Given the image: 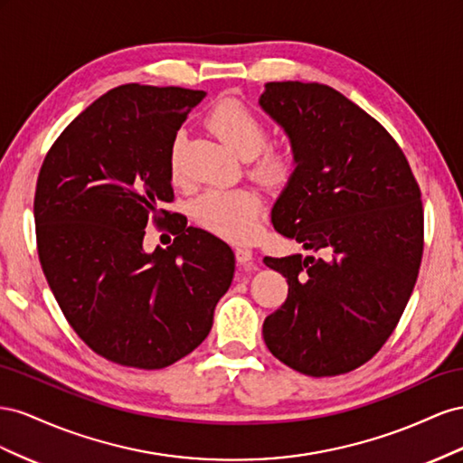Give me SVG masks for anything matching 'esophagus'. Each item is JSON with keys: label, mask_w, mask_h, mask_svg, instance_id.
Masks as SVG:
<instances>
[{"label": "esophagus", "mask_w": 463, "mask_h": 463, "mask_svg": "<svg viewBox=\"0 0 463 463\" xmlns=\"http://www.w3.org/2000/svg\"><path fill=\"white\" fill-rule=\"evenodd\" d=\"M234 256H236V261H239L241 266H244V268H248V269H256L252 250L239 246V248H234Z\"/></svg>", "instance_id": "obj_1"}]
</instances>
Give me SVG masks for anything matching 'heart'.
Instances as JSON below:
<instances>
[{
    "label": "heart",
    "mask_w": 463,
    "mask_h": 463,
    "mask_svg": "<svg viewBox=\"0 0 463 463\" xmlns=\"http://www.w3.org/2000/svg\"><path fill=\"white\" fill-rule=\"evenodd\" d=\"M207 124L234 153H239L242 158H252V173L258 180L269 186H281L293 175L297 165L293 147L290 145L263 147L268 139L266 124L242 100H221L209 112ZM184 137H186L184 131H178L170 143L168 165L173 178H180L182 175L180 153ZM261 211V197L250 188L211 190L197 197L194 203V215L207 231L234 242L254 239L260 231Z\"/></svg>",
    "instance_id": "obj_1"
}]
</instances>
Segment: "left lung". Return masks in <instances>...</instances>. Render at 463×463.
<instances>
[{"label": "left lung", "mask_w": 463, "mask_h": 463, "mask_svg": "<svg viewBox=\"0 0 463 463\" xmlns=\"http://www.w3.org/2000/svg\"><path fill=\"white\" fill-rule=\"evenodd\" d=\"M260 109L297 155L271 209L273 229L312 252L263 260L288 283L263 341L300 374L351 373L384 345L413 293L419 186L388 131L332 87L266 83Z\"/></svg>", "instance_id": "obj_1"}]
</instances>
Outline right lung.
I'll return each instance as SVG.
<instances>
[{
    "label": "right lung",
    "mask_w": 463,
    "mask_h": 463,
    "mask_svg": "<svg viewBox=\"0 0 463 463\" xmlns=\"http://www.w3.org/2000/svg\"><path fill=\"white\" fill-rule=\"evenodd\" d=\"M203 97L116 87L61 131L38 175L46 281L75 334L116 364L155 371L192 353L232 283V250L207 231L173 222V244L143 248L147 222H168L170 143Z\"/></svg>",
    "instance_id": "right-lung-1"
}]
</instances>
